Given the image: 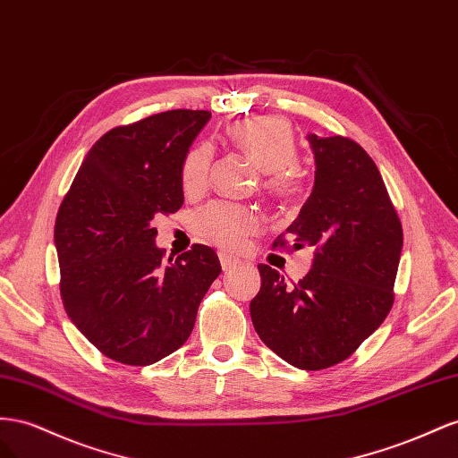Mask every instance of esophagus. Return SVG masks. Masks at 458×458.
Here are the masks:
<instances>
[{
  "instance_id": "esophagus-1",
  "label": "esophagus",
  "mask_w": 458,
  "mask_h": 458,
  "mask_svg": "<svg viewBox=\"0 0 458 458\" xmlns=\"http://www.w3.org/2000/svg\"><path fill=\"white\" fill-rule=\"evenodd\" d=\"M218 257H220V265H222V270H225V272H228V270H233V268H236V267H240V265H242V260L233 259V257H232V255H228V253H220Z\"/></svg>"
}]
</instances>
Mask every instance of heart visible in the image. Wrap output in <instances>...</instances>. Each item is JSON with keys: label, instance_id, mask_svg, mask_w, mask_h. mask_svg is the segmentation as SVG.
Instances as JSON below:
<instances>
[{"label": "heart", "instance_id": "b5f03b06", "mask_svg": "<svg viewBox=\"0 0 458 458\" xmlns=\"http://www.w3.org/2000/svg\"><path fill=\"white\" fill-rule=\"evenodd\" d=\"M230 140L265 173L263 186L276 198H293L307 184V173L295 163L297 143L292 126L280 116H255L232 124ZM213 151L199 143L186 155L182 165V188L186 193H199L207 186ZM201 238L213 242L222 250H240L247 238L260 226V216L251 207L213 201L199 208L193 218Z\"/></svg>", "mask_w": 458, "mask_h": 458}]
</instances>
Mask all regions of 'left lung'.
Segmentation results:
<instances>
[{"label": "left lung", "instance_id": "1", "mask_svg": "<svg viewBox=\"0 0 458 458\" xmlns=\"http://www.w3.org/2000/svg\"><path fill=\"white\" fill-rule=\"evenodd\" d=\"M307 140L315 186L285 233L293 238V251L307 245L315 257L293 285L259 265L260 290L250 312L259 337L278 357L320 370L352 355L386 320L403 230L380 171L359 143L317 134Z\"/></svg>", "mask_w": 458, "mask_h": 458}]
</instances>
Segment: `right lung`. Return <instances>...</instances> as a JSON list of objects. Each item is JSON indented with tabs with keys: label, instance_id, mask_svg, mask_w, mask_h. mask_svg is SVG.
Returning <instances> with one entry per match:
<instances>
[{
	"label": "right lung",
	"instance_id": "add662e5",
	"mask_svg": "<svg viewBox=\"0 0 458 458\" xmlns=\"http://www.w3.org/2000/svg\"><path fill=\"white\" fill-rule=\"evenodd\" d=\"M208 119V111L176 109L109 130L59 207L64 310L116 362L148 367L184 345L222 270L211 247L166 259L155 243V218L184 203L182 165Z\"/></svg>",
	"mask_w": 458,
	"mask_h": 458
}]
</instances>
